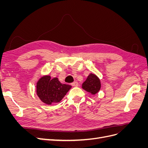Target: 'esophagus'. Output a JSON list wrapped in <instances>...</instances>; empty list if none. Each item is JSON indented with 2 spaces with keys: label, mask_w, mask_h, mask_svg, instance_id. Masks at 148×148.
<instances>
[{
  "label": "esophagus",
  "mask_w": 148,
  "mask_h": 148,
  "mask_svg": "<svg viewBox=\"0 0 148 148\" xmlns=\"http://www.w3.org/2000/svg\"><path fill=\"white\" fill-rule=\"evenodd\" d=\"M71 86H78V83L77 82H74L73 83H71Z\"/></svg>",
  "instance_id": "1"
}]
</instances>
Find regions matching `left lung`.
<instances>
[{"instance_id":"1","label":"left lung","mask_w":148,"mask_h":148,"mask_svg":"<svg viewBox=\"0 0 148 148\" xmlns=\"http://www.w3.org/2000/svg\"><path fill=\"white\" fill-rule=\"evenodd\" d=\"M82 88L84 90L91 93L92 95H95L96 93L100 90V80L97 76L91 73L88 75L86 81L83 83Z\"/></svg>"}]
</instances>
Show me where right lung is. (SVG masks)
Here are the masks:
<instances>
[{
	"instance_id": "obj_1",
	"label": "right lung",
	"mask_w": 148,
	"mask_h": 148,
	"mask_svg": "<svg viewBox=\"0 0 148 148\" xmlns=\"http://www.w3.org/2000/svg\"><path fill=\"white\" fill-rule=\"evenodd\" d=\"M71 88L70 85L62 84L57 78L51 79L50 76H44L37 83L36 91L40 99L51 105L60 102Z\"/></svg>"
}]
</instances>
